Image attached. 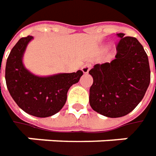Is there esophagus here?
<instances>
[{"instance_id":"esophagus-1","label":"esophagus","mask_w":156,"mask_h":156,"mask_svg":"<svg viewBox=\"0 0 156 156\" xmlns=\"http://www.w3.org/2000/svg\"><path fill=\"white\" fill-rule=\"evenodd\" d=\"M91 68V64H89V63H86L85 65H83L82 66V68H81V70H82V72L84 73V74H87L88 73V71H89V69Z\"/></svg>"}]
</instances>
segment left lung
I'll use <instances>...</instances> for the list:
<instances>
[{
    "label": "left lung",
    "mask_w": 156,
    "mask_h": 156,
    "mask_svg": "<svg viewBox=\"0 0 156 156\" xmlns=\"http://www.w3.org/2000/svg\"><path fill=\"white\" fill-rule=\"evenodd\" d=\"M117 36L120 40L115 59L96 64L89 71L94 79L89 89L90 106L110 118L124 116L134 110L150 83L148 58L142 45L125 34Z\"/></svg>",
    "instance_id": "8db88e82"
}]
</instances>
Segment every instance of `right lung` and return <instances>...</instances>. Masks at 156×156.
<instances>
[{
  "instance_id": "add662e5",
  "label": "right lung",
  "mask_w": 156,
  "mask_h": 156,
  "mask_svg": "<svg viewBox=\"0 0 156 156\" xmlns=\"http://www.w3.org/2000/svg\"><path fill=\"white\" fill-rule=\"evenodd\" d=\"M32 39L31 35L22 37L12 48L6 64V84L10 95L22 110L41 118L51 116L62 108L69 87L79 81L83 72L78 70L48 77L31 74L23 66L22 56Z\"/></svg>"
}]
</instances>
